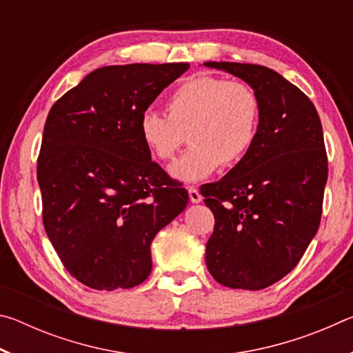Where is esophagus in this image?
<instances>
[{
	"instance_id": "esophagus-1",
	"label": "esophagus",
	"mask_w": 353,
	"mask_h": 353,
	"mask_svg": "<svg viewBox=\"0 0 353 353\" xmlns=\"http://www.w3.org/2000/svg\"><path fill=\"white\" fill-rule=\"evenodd\" d=\"M188 194H190V201L193 202V204H198V202H202V194L199 193L198 188L188 187Z\"/></svg>"
}]
</instances>
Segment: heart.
Listing matches in <instances>:
<instances>
[{"instance_id": "obj_1", "label": "heart", "mask_w": 353, "mask_h": 353, "mask_svg": "<svg viewBox=\"0 0 353 353\" xmlns=\"http://www.w3.org/2000/svg\"><path fill=\"white\" fill-rule=\"evenodd\" d=\"M261 101L249 83L196 76L170 94L166 115L148 109L137 129L143 146L160 162L174 157L187 134L191 148L170 172L177 181L199 182L221 165L232 168L244 160L259 137Z\"/></svg>"}]
</instances>
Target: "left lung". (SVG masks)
<instances>
[{
    "mask_svg": "<svg viewBox=\"0 0 353 353\" xmlns=\"http://www.w3.org/2000/svg\"><path fill=\"white\" fill-rule=\"evenodd\" d=\"M254 88L259 137L219 182L201 187L214 214L207 270L235 290H263L294 270L319 229L327 152L316 107L277 71L252 63L205 62Z\"/></svg>",
    "mask_w": 353,
    "mask_h": 353,
    "instance_id": "8db88e82",
    "label": "left lung"
}]
</instances>
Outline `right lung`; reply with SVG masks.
Wrapping results in <instances>:
<instances>
[{"instance_id":"1","label":"right lung","mask_w":353,"mask_h":353,"mask_svg":"<svg viewBox=\"0 0 353 353\" xmlns=\"http://www.w3.org/2000/svg\"><path fill=\"white\" fill-rule=\"evenodd\" d=\"M188 63L92 71L48 113L37 160L43 225L65 270L93 290H128L152 270L151 243L188 204L151 160L140 115Z\"/></svg>"}]
</instances>
